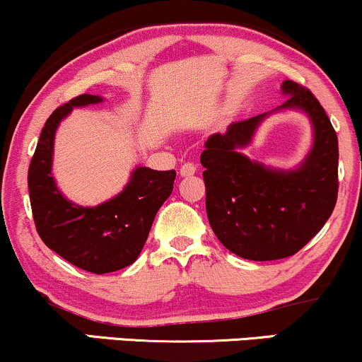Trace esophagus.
<instances>
[{"mask_svg":"<svg viewBox=\"0 0 362 362\" xmlns=\"http://www.w3.org/2000/svg\"><path fill=\"white\" fill-rule=\"evenodd\" d=\"M195 170H197V167H195L194 163H184L180 167V177H190L194 175Z\"/></svg>","mask_w":362,"mask_h":362,"instance_id":"34e87169","label":"esophagus"}]
</instances>
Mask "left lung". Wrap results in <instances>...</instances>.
<instances>
[{"label":"left lung","mask_w":362,"mask_h":362,"mask_svg":"<svg viewBox=\"0 0 362 362\" xmlns=\"http://www.w3.org/2000/svg\"><path fill=\"white\" fill-rule=\"evenodd\" d=\"M286 102L272 111L298 110L310 119L314 144L296 169L265 168L243 156L267 114L233 122L204 143L201 163L211 228L230 252L248 260L294 255L330 218L339 190V141L310 90L282 81Z\"/></svg>","instance_id":"1"}]
</instances>
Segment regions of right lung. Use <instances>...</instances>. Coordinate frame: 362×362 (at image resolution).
Segmentation results:
<instances>
[{"instance_id":"right-lung-1","label":"right lung","mask_w":362,"mask_h":362,"mask_svg":"<svg viewBox=\"0 0 362 362\" xmlns=\"http://www.w3.org/2000/svg\"><path fill=\"white\" fill-rule=\"evenodd\" d=\"M100 102V95L83 93L54 110L28 167V192L39 236L69 264L93 274L120 271L138 259L177 175L175 170L136 167L126 187L102 204L83 207L66 199L52 177L56 131L73 109Z\"/></svg>"}]
</instances>
